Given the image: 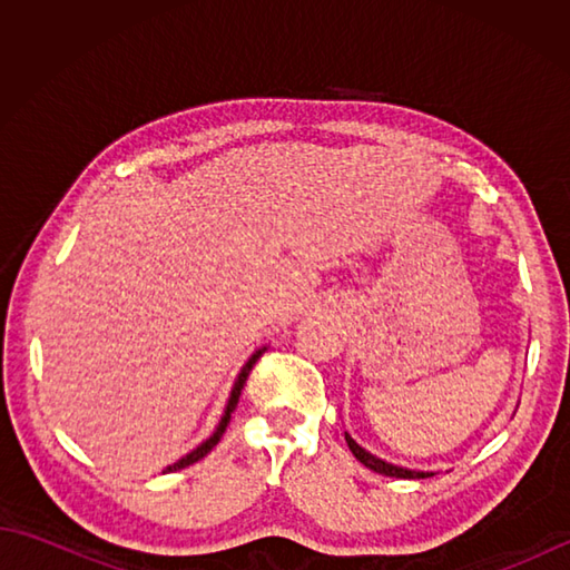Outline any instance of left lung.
<instances>
[{
	"mask_svg": "<svg viewBox=\"0 0 570 570\" xmlns=\"http://www.w3.org/2000/svg\"><path fill=\"white\" fill-rule=\"evenodd\" d=\"M345 443H347V448H350V451H353V455L360 460L362 465L374 470V472H380V475H386V478H402V480H421V478L435 475V472L409 470V468H402V465L386 463V460H382V458H377V455H372L370 451H365V448H362L347 431H345Z\"/></svg>",
	"mask_w": 570,
	"mask_h": 570,
	"instance_id": "left-lung-1",
	"label": "left lung"
}]
</instances>
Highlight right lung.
<instances>
[{
	"instance_id": "obj_1",
	"label": "right lung",
	"mask_w": 570,
	"mask_h": 570,
	"mask_svg": "<svg viewBox=\"0 0 570 570\" xmlns=\"http://www.w3.org/2000/svg\"><path fill=\"white\" fill-rule=\"evenodd\" d=\"M264 350H266V347H259L257 353H252V357L245 362V365H242V370H239V374H237V380H235V384H233V392H229V399H227V404H225V414H223L220 423H217V429L213 431L210 439H205L198 448H193V451H190L188 455L176 460V463L168 465L164 472H174V470H180V468H188V465H193V463H198L200 458H205V455H208V453L213 451V448L217 445V441L223 439V433H225L227 423H229V416H233V411H235V406H237V402H239L242 386H245V382H247V377H249V372H252V367H254V362H257V360L264 355Z\"/></svg>"
}]
</instances>
